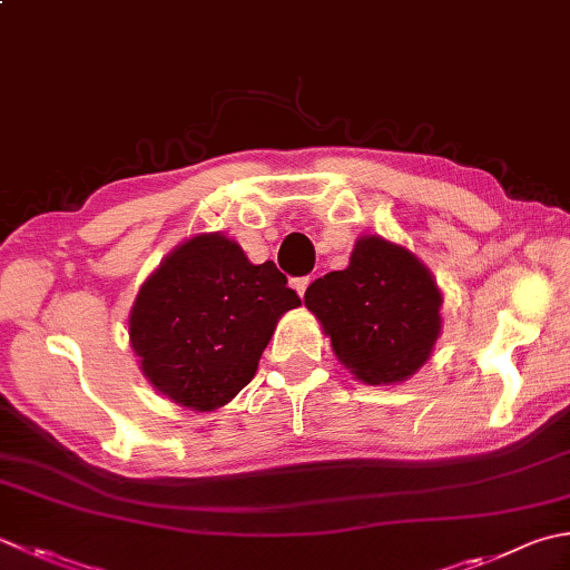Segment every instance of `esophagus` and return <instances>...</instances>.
Segmentation results:
<instances>
[{
    "instance_id": "esophagus-1",
    "label": "esophagus",
    "mask_w": 570,
    "mask_h": 570,
    "mask_svg": "<svg viewBox=\"0 0 570 570\" xmlns=\"http://www.w3.org/2000/svg\"><path fill=\"white\" fill-rule=\"evenodd\" d=\"M308 284H311V278H308V276H298V278H292V288H294V292H296L301 298H304V294H306Z\"/></svg>"
}]
</instances>
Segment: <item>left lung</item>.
<instances>
[{
  "label": "left lung",
  "instance_id": "1",
  "mask_svg": "<svg viewBox=\"0 0 570 570\" xmlns=\"http://www.w3.org/2000/svg\"><path fill=\"white\" fill-rule=\"evenodd\" d=\"M306 308L333 353L367 385H395L428 363L440 338L442 294L415 254L383 237L355 242L351 264L306 288Z\"/></svg>",
  "mask_w": 570,
  "mask_h": 570
}]
</instances>
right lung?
<instances>
[{
  "mask_svg": "<svg viewBox=\"0 0 570 570\" xmlns=\"http://www.w3.org/2000/svg\"><path fill=\"white\" fill-rule=\"evenodd\" d=\"M296 306L274 262L252 264L225 234H197L140 286L128 336L155 390L212 412L252 381L276 321Z\"/></svg>",
  "mask_w": 570,
  "mask_h": 570,
  "instance_id": "1",
  "label": "right lung"
}]
</instances>
